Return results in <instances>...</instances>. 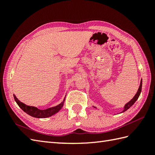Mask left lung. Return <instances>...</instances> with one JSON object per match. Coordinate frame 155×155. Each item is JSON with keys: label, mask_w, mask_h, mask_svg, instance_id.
<instances>
[{"label": "left lung", "mask_w": 155, "mask_h": 155, "mask_svg": "<svg viewBox=\"0 0 155 155\" xmlns=\"http://www.w3.org/2000/svg\"><path fill=\"white\" fill-rule=\"evenodd\" d=\"M141 90H142V80H141V81H140V86H139V90H138L137 94H135V96L133 97V98L132 100H130L129 102H128V103H127L126 104H125L124 109L123 110V112H124V111H126L127 110H128V108H129L130 107H132L133 105V104L135 103L136 101L138 99V98H139V95H140V94L141 93ZM94 107L95 108V107Z\"/></svg>", "instance_id": "left-lung-1"}]
</instances>
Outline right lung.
I'll list each match as a JSON object with an SVG mask.
<instances>
[{"mask_svg": "<svg viewBox=\"0 0 155 155\" xmlns=\"http://www.w3.org/2000/svg\"><path fill=\"white\" fill-rule=\"evenodd\" d=\"M13 96H14V98L15 101L16 102V103H17L19 107L21 108L23 111H25L26 113H27L28 114L30 115V116L35 117V118H47V117H51L52 115L58 113V112L61 109L62 107H63V104L65 101V98H64L63 101H62L61 104L57 105V106L49 108H47V109L40 110L37 107L26 105L25 104L22 103V102L20 101L18 98L16 97L15 94H13Z\"/></svg>", "mask_w": 155, "mask_h": 155, "instance_id": "obj_1", "label": "right lung"}]
</instances>
